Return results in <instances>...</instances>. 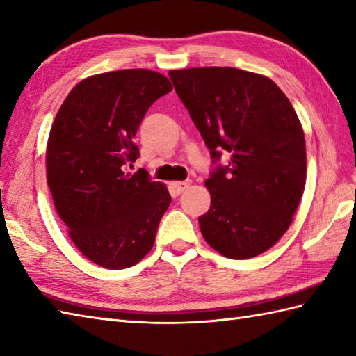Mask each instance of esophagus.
<instances>
[{
	"label": "esophagus",
	"mask_w": 356,
	"mask_h": 356,
	"mask_svg": "<svg viewBox=\"0 0 356 356\" xmlns=\"http://www.w3.org/2000/svg\"><path fill=\"white\" fill-rule=\"evenodd\" d=\"M191 185V180H185V182H171L170 188L174 194H182L185 190H188V186Z\"/></svg>",
	"instance_id": "1"
}]
</instances>
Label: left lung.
I'll use <instances>...</instances> for the list:
<instances>
[{
    "label": "left lung",
    "instance_id": "left-lung-1",
    "mask_svg": "<svg viewBox=\"0 0 356 356\" xmlns=\"http://www.w3.org/2000/svg\"><path fill=\"white\" fill-rule=\"evenodd\" d=\"M214 162L211 207L199 217L207 243L232 260L260 255L289 228L306 185L303 127L274 81L234 67L170 70Z\"/></svg>",
    "mask_w": 356,
    "mask_h": 356
}]
</instances>
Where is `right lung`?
Listing matches in <instances>:
<instances>
[{
	"mask_svg": "<svg viewBox=\"0 0 356 356\" xmlns=\"http://www.w3.org/2000/svg\"><path fill=\"white\" fill-rule=\"evenodd\" d=\"M163 74L128 69L82 79L53 120L45 166L59 218L82 255L107 269L134 266L154 245L171 195L148 171L128 172L151 104L171 92Z\"/></svg>",
	"mask_w": 356,
	"mask_h": 356,
	"instance_id": "1",
	"label": "right lung"
}]
</instances>
